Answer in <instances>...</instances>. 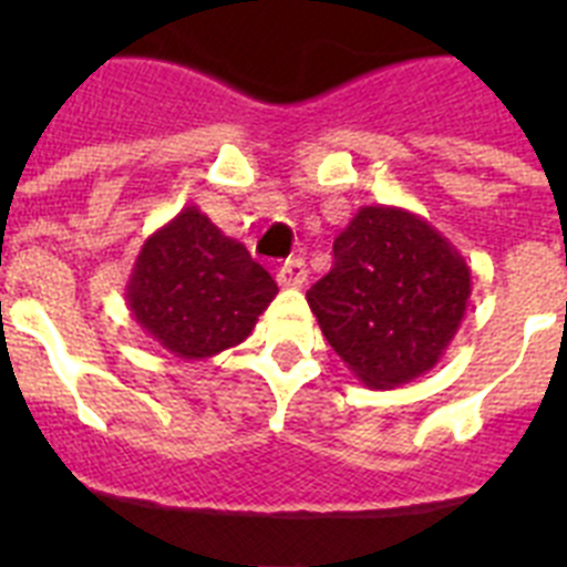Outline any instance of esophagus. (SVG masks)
Returning a JSON list of instances; mask_svg holds the SVG:
<instances>
[{"instance_id": "34e87169", "label": "esophagus", "mask_w": 567, "mask_h": 567, "mask_svg": "<svg viewBox=\"0 0 567 567\" xmlns=\"http://www.w3.org/2000/svg\"><path fill=\"white\" fill-rule=\"evenodd\" d=\"M307 275H309L307 264H303L300 258H292L278 269V284L284 289H300L303 284H307Z\"/></svg>"}]
</instances>
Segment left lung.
Segmentation results:
<instances>
[{"mask_svg": "<svg viewBox=\"0 0 567 567\" xmlns=\"http://www.w3.org/2000/svg\"><path fill=\"white\" fill-rule=\"evenodd\" d=\"M471 298V269L403 207H360L334 264L307 292L323 338L369 389H398L440 363Z\"/></svg>", "mask_w": 567, "mask_h": 567, "instance_id": "left-lung-1", "label": "left lung"}]
</instances>
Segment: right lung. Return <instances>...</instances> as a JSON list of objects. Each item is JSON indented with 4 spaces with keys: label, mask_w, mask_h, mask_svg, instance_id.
I'll return each instance as SVG.
<instances>
[{
    "label": "right lung",
    "mask_w": 567,
    "mask_h": 567,
    "mask_svg": "<svg viewBox=\"0 0 567 567\" xmlns=\"http://www.w3.org/2000/svg\"><path fill=\"white\" fill-rule=\"evenodd\" d=\"M278 284L240 240L198 207H184L142 244L127 309L147 338L182 360H207L244 343Z\"/></svg>",
    "instance_id": "add662e5"
}]
</instances>
